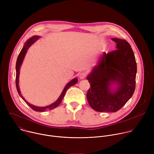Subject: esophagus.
<instances>
[{
	"instance_id": "34e87169",
	"label": "esophagus",
	"mask_w": 154,
	"mask_h": 154,
	"mask_svg": "<svg viewBox=\"0 0 154 154\" xmlns=\"http://www.w3.org/2000/svg\"><path fill=\"white\" fill-rule=\"evenodd\" d=\"M86 74L85 72H82V73L80 74L79 77H80V79H83L86 77Z\"/></svg>"
}]
</instances>
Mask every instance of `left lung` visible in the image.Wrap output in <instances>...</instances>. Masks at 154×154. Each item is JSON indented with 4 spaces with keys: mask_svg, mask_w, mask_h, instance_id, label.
<instances>
[{
    "mask_svg": "<svg viewBox=\"0 0 154 154\" xmlns=\"http://www.w3.org/2000/svg\"><path fill=\"white\" fill-rule=\"evenodd\" d=\"M116 50L103 52L86 79L91 84L86 97L97 112H116L133 96L137 63L132 49L125 39L112 38Z\"/></svg>",
    "mask_w": 154,
    "mask_h": 154,
    "instance_id": "left-lung-1",
    "label": "left lung"
}]
</instances>
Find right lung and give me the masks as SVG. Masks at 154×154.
<instances>
[{"label": "right lung", "mask_w": 154, "mask_h": 154, "mask_svg": "<svg viewBox=\"0 0 154 154\" xmlns=\"http://www.w3.org/2000/svg\"><path fill=\"white\" fill-rule=\"evenodd\" d=\"M39 36H33L32 38H30V39H29L26 43L24 44V45L22 49V50L20 51L18 57L17 58V61H16V88H17V93L19 94V95L20 96V97L23 99L24 102L31 108H32L33 110L36 111V112H46L48 110H51V109L57 107L60 103L61 102L66 93L67 90L69 88L73 85H74L75 84H76L78 82L77 78L75 77L74 79H73L72 80H71L69 82H68L66 85L65 86L64 88L63 89L61 94H60V96H59V97L58 98V99L54 102L53 103L48 105V106H35L32 104H30L29 102H28L25 99L24 97H23V95H22L20 91V89L19 87V71H20V68L21 66V64L23 62V60L24 59V57L26 56V54L29 49V48L33 45V44L39 38Z\"/></svg>", "instance_id": "obj_1"}]
</instances>
